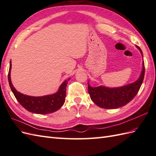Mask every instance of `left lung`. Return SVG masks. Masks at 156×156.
Segmentation results:
<instances>
[{
    "label": "left lung",
    "mask_w": 156,
    "mask_h": 156,
    "mask_svg": "<svg viewBox=\"0 0 156 156\" xmlns=\"http://www.w3.org/2000/svg\"><path fill=\"white\" fill-rule=\"evenodd\" d=\"M143 58L142 49L136 46ZM145 73L143 59L142 69L139 78L130 84L119 87H107L105 86L91 87L88 81V91L91 100L97 106L106 109H115L127 105L137 94L141 87Z\"/></svg>",
    "instance_id": "left-lung-1"
}]
</instances>
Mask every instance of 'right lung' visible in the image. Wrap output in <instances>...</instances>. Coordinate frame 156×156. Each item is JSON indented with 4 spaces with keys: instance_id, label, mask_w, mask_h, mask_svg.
Wrapping results in <instances>:
<instances>
[{
    "instance_id": "add662e5",
    "label": "right lung",
    "mask_w": 156,
    "mask_h": 156,
    "mask_svg": "<svg viewBox=\"0 0 156 156\" xmlns=\"http://www.w3.org/2000/svg\"><path fill=\"white\" fill-rule=\"evenodd\" d=\"M11 68H12V63L10 60L8 75L9 85L19 103L26 110L33 113L47 115L57 111L62 107L66 100L67 82L70 78L64 81L59 86L58 90L54 94L41 97H32L18 92L14 88L10 79Z\"/></svg>"
}]
</instances>
